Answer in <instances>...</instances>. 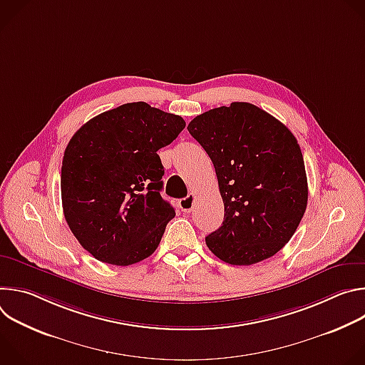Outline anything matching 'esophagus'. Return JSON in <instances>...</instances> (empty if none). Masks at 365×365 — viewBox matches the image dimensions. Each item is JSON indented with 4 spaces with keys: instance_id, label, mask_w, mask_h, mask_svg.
<instances>
[{
    "instance_id": "34e87169",
    "label": "esophagus",
    "mask_w": 365,
    "mask_h": 365,
    "mask_svg": "<svg viewBox=\"0 0 365 365\" xmlns=\"http://www.w3.org/2000/svg\"><path fill=\"white\" fill-rule=\"evenodd\" d=\"M193 203H195V195H193V193H189L186 197L180 199L179 206H180V210H182L183 212L189 214V212L193 211Z\"/></svg>"
}]
</instances>
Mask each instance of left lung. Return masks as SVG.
<instances>
[{
  "label": "left lung",
  "mask_w": 365,
  "mask_h": 365,
  "mask_svg": "<svg viewBox=\"0 0 365 365\" xmlns=\"http://www.w3.org/2000/svg\"><path fill=\"white\" fill-rule=\"evenodd\" d=\"M187 131L214 163L225 207L222 225L205 238L207 248L232 266L273 257L293 237L307 205L296 137L248 102L206 111Z\"/></svg>",
  "instance_id": "1"
}]
</instances>
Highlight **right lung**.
Listing matches in <instances>:
<instances>
[{"mask_svg":"<svg viewBox=\"0 0 365 365\" xmlns=\"http://www.w3.org/2000/svg\"><path fill=\"white\" fill-rule=\"evenodd\" d=\"M186 123L145 102L124 103L83 124L62 162L65 220L96 259L131 266L159 247L176 212L166 202L158 151Z\"/></svg>","mask_w":365,"mask_h":365,"instance_id":"obj_1","label":"right lung"}]
</instances>
